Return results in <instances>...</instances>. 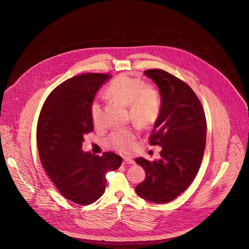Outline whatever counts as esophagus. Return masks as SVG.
<instances>
[{
	"mask_svg": "<svg viewBox=\"0 0 249 249\" xmlns=\"http://www.w3.org/2000/svg\"><path fill=\"white\" fill-rule=\"evenodd\" d=\"M135 161L130 158H124V164H134Z\"/></svg>",
	"mask_w": 249,
	"mask_h": 249,
	"instance_id": "34e87169",
	"label": "esophagus"
}]
</instances>
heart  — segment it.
I'll return each mask as SVG.
<instances>
[{
    "instance_id": "1",
    "label": "heart",
    "mask_w": 249,
    "mask_h": 249,
    "mask_svg": "<svg viewBox=\"0 0 249 249\" xmlns=\"http://www.w3.org/2000/svg\"><path fill=\"white\" fill-rule=\"evenodd\" d=\"M105 91L111 99L127 106L129 118L136 126L149 128L159 120L161 111L160 94L154 87L145 86L142 79L120 74L109 83ZM89 112L92 123L100 124L102 109L97 100L90 103ZM134 140V131L124 128L112 132L108 144L113 149L127 152L132 148Z\"/></svg>"
}]
</instances>
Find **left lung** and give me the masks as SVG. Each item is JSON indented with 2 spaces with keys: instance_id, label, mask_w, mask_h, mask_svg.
<instances>
[{
  "instance_id": "obj_1",
  "label": "left lung",
  "mask_w": 249,
  "mask_h": 249,
  "mask_svg": "<svg viewBox=\"0 0 249 249\" xmlns=\"http://www.w3.org/2000/svg\"><path fill=\"white\" fill-rule=\"evenodd\" d=\"M160 89L161 111L154 125L150 145L160 146V159L135 161L146 178L135 187L143 199L165 204L180 195L196 177L206 147L207 122L202 104L192 89L162 70L145 71Z\"/></svg>"
}]
</instances>
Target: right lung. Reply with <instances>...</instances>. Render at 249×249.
<instances>
[{"label": "right lung", "mask_w": 249, "mask_h": 249, "mask_svg": "<svg viewBox=\"0 0 249 249\" xmlns=\"http://www.w3.org/2000/svg\"><path fill=\"white\" fill-rule=\"evenodd\" d=\"M110 75L85 73L60 84L46 98L37 122L36 143L45 172L59 192L79 205H89L105 191L106 174L122 158L85 153L84 135L93 130L89 106Z\"/></svg>", "instance_id": "right-lung-1"}]
</instances>
